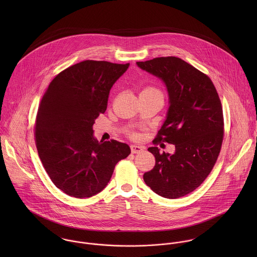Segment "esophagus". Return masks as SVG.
<instances>
[{
  "mask_svg": "<svg viewBox=\"0 0 257 257\" xmlns=\"http://www.w3.org/2000/svg\"><path fill=\"white\" fill-rule=\"evenodd\" d=\"M131 149H132V152L133 153H141L142 151H144L146 149V147H142V146H131Z\"/></svg>",
  "mask_w": 257,
  "mask_h": 257,
  "instance_id": "obj_1",
  "label": "esophagus"
}]
</instances>
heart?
I'll list each match as a JSON object with an SVG mask.
<instances>
[{
	"label": "heart",
	"instance_id": "b5f03b06",
	"mask_svg": "<svg viewBox=\"0 0 257 257\" xmlns=\"http://www.w3.org/2000/svg\"><path fill=\"white\" fill-rule=\"evenodd\" d=\"M144 91H155V92H159L156 88H153V87H148L147 89H145ZM132 137H133V138H137V134H132Z\"/></svg>",
	"mask_w": 257,
	"mask_h": 257
}]
</instances>
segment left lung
<instances>
[{
  "label": "left lung",
  "instance_id": "8db88e82",
  "mask_svg": "<svg viewBox=\"0 0 257 257\" xmlns=\"http://www.w3.org/2000/svg\"><path fill=\"white\" fill-rule=\"evenodd\" d=\"M160 78L169 95L166 119L148 151L153 169L144 174L150 189L161 197L176 199L193 192L211 173L223 139L220 97L209 76L181 58L157 57L137 62ZM160 141L176 146L173 155L159 152Z\"/></svg>",
  "mask_w": 257,
  "mask_h": 257
}]
</instances>
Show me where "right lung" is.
Returning <instances> with one entry per match:
<instances>
[{
	"mask_svg": "<svg viewBox=\"0 0 257 257\" xmlns=\"http://www.w3.org/2000/svg\"><path fill=\"white\" fill-rule=\"evenodd\" d=\"M130 63L85 60L50 82L37 110L35 138L38 156L53 184L75 198L100 193L116 163L131 148L122 143L98 142L95 119L107 110L110 88Z\"/></svg>",
	"mask_w": 257,
	"mask_h": 257,
	"instance_id": "obj_1",
	"label": "right lung"
}]
</instances>
